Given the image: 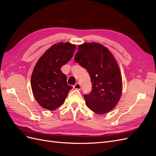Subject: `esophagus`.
I'll use <instances>...</instances> for the list:
<instances>
[{"label": "esophagus", "mask_w": 156, "mask_h": 156, "mask_svg": "<svg viewBox=\"0 0 156 156\" xmlns=\"http://www.w3.org/2000/svg\"><path fill=\"white\" fill-rule=\"evenodd\" d=\"M73 88H75V89H77V90H81V84L80 83H76L75 84V85L73 86Z\"/></svg>", "instance_id": "1"}]
</instances>
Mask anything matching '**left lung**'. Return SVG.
<instances>
[{
  "label": "left lung",
  "instance_id": "8db88e82",
  "mask_svg": "<svg viewBox=\"0 0 156 156\" xmlns=\"http://www.w3.org/2000/svg\"><path fill=\"white\" fill-rule=\"evenodd\" d=\"M74 60L90 77L92 90L84 94L88 107L97 114H105L119 102L122 90L120 71L114 56L98 43L79 45Z\"/></svg>",
  "mask_w": 156,
  "mask_h": 156
}]
</instances>
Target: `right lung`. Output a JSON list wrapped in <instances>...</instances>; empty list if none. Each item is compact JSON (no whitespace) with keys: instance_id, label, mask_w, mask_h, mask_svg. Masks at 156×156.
<instances>
[{"instance_id":"1","label":"right lung","mask_w":156,"mask_h":156,"mask_svg":"<svg viewBox=\"0 0 156 156\" xmlns=\"http://www.w3.org/2000/svg\"><path fill=\"white\" fill-rule=\"evenodd\" d=\"M76 46L55 44L37 61L31 76V87L36 100L44 108L54 111L62 104L72 86L60 68L72 58Z\"/></svg>"}]
</instances>
